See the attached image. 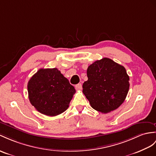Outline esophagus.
<instances>
[{
  "instance_id": "34e87169",
  "label": "esophagus",
  "mask_w": 156,
  "mask_h": 156,
  "mask_svg": "<svg viewBox=\"0 0 156 156\" xmlns=\"http://www.w3.org/2000/svg\"><path fill=\"white\" fill-rule=\"evenodd\" d=\"M75 89L77 90H80L82 89V85L81 83H79V84L75 85Z\"/></svg>"
}]
</instances>
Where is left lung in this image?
<instances>
[{
  "instance_id": "1",
  "label": "left lung",
  "mask_w": 156,
  "mask_h": 156,
  "mask_svg": "<svg viewBox=\"0 0 156 156\" xmlns=\"http://www.w3.org/2000/svg\"><path fill=\"white\" fill-rule=\"evenodd\" d=\"M88 80L83 85V93L91 107L102 113L115 111L123 103L130 87L126 69L109 58H102L90 65Z\"/></svg>"
}]
</instances>
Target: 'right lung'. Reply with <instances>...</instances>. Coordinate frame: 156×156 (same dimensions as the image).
<instances>
[{
  "instance_id": "1",
  "label": "right lung",
  "mask_w": 156,
  "mask_h": 156,
  "mask_svg": "<svg viewBox=\"0 0 156 156\" xmlns=\"http://www.w3.org/2000/svg\"><path fill=\"white\" fill-rule=\"evenodd\" d=\"M30 103L43 115L55 116L66 111L75 93L68 79L57 68L40 69L28 83Z\"/></svg>"
}]
</instances>
